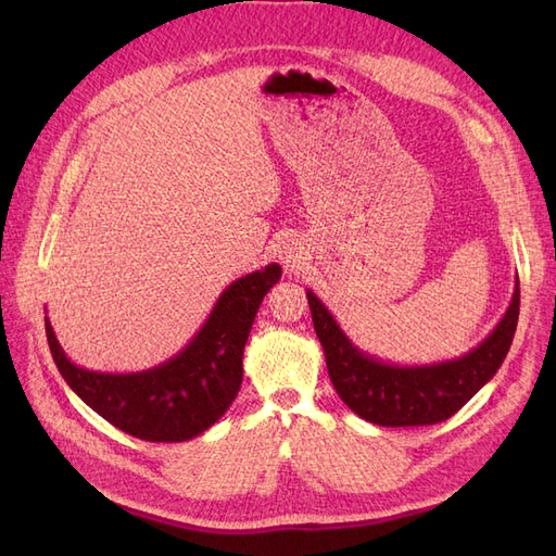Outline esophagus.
I'll list each match as a JSON object with an SVG mask.
<instances>
[{"label": "esophagus", "mask_w": 556, "mask_h": 556, "mask_svg": "<svg viewBox=\"0 0 556 556\" xmlns=\"http://www.w3.org/2000/svg\"><path fill=\"white\" fill-rule=\"evenodd\" d=\"M280 260H282V264H285V268H288V271H296V268L304 266L306 257L299 248H285V250H280Z\"/></svg>", "instance_id": "obj_1"}]
</instances>
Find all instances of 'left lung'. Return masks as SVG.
Instances as JSON below:
<instances>
[{"instance_id":"obj_1","label":"left lung","mask_w":556,"mask_h":556,"mask_svg":"<svg viewBox=\"0 0 556 556\" xmlns=\"http://www.w3.org/2000/svg\"><path fill=\"white\" fill-rule=\"evenodd\" d=\"M306 296L333 390L352 413L380 427H425L452 417L494 378L508 355L519 317V280H515L508 311L478 348L457 359L399 366L366 355L313 290H306Z\"/></svg>"}]
</instances>
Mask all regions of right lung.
<instances>
[{"label":"right lung","mask_w":556,"mask_h":556,"mask_svg":"<svg viewBox=\"0 0 556 556\" xmlns=\"http://www.w3.org/2000/svg\"><path fill=\"white\" fill-rule=\"evenodd\" d=\"M280 274L278 264H268L233 280L192 341L148 371L102 374L74 364L46 317L50 355L80 401L113 427L150 443L190 441L213 427L237 399L248 333Z\"/></svg>","instance_id":"add662e5"}]
</instances>
